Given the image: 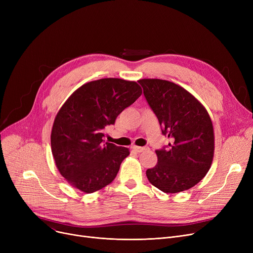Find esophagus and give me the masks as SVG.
Instances as JSON below:
<instances>
[{"instance_id":"1","label":"esophagus","mask_w":253,"mask_h":253,"mask_svg":"<svg viewBox=\"0 0 253 253\" xmlns=\"http://www.w3.org/2000/svg\"><path fill=\"white\" fill-rule=\"evenodd\" d=\"M132 149H133L137 153H141L145 150H148V148H145V147H136V145H133V148H132Z\"/></svg>"}]
</instances>
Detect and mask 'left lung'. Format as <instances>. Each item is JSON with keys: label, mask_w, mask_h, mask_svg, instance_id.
I'll list each match as a JSON object with an SVG mask.
<instances>
[{"label": "left lung", "mask_w": 253, "mask_h": 253, "mask_svg": "<svg viewBox=\"0 0 253 253\" xmlns=\"http://www.w3.org/2000/svg\"><path fill=\"white\" fill-rule=\"evenodd\" d=\"M138 83L170 142L157 150L150 182L164 193L189 190L208 172L214 152L213 126L204 106L182 87L159 79Z\"/></svg>", "instance_id": "obj_1"}]
</instances>
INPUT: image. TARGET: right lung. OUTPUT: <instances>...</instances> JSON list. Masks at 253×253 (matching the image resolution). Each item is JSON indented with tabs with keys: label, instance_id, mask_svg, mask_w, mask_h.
I'll return each instance as SVG.
<instances>
[{
	"label": "right lung",
	"instance_id": "add662e5",
	"mask_svg": "<svg viewBox=\"0 0 253 253\" xmlns=\"http://www.w3.org/2000/svg\"><path fill=\"white\" fill-rule=\"evenodd\" d=\"M136 82L100 79L76 90L59 110L51 132V149L60 174L90 194L117 176L127 148L104 141L103 131L140 95Z\"/></svg>",
	"mask_w": 253,
	"mask_h": 253
}]
</instances>
